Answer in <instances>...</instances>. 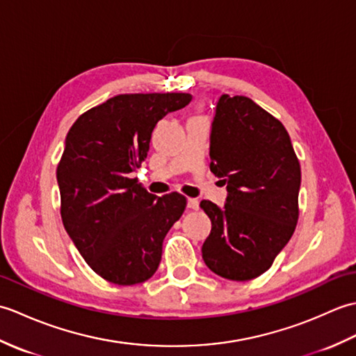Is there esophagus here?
<instances>
[{"label": "esophagus", "mask_w": 356, "mask_h": 356, "mask_svg": "<svg viewBox=\"0 0 356 356\" xmlns=\"http://www.w3.org/2000/svg\"><path fill=\"white\" fill-rule=\"evenodd\" d=\"M188 208L199 209V200L197 199H188Z\"/></svg>", "instance_id": "esophagus-1"}]
</instances>
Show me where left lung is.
Listing matches in <instances>:
<instances>
[{
    "label": "left lung",
    "mask_w": 356,
    "mask_h": 356,
    "mask_svg": "<svg viewBox=\"0 0 356 356\" xmlns=\"http://www.w3.org/2000/svg\"><path fill=\"white\" fill-rule=\"evenodd\" d=\"M209 168L226 184V203L202 200L211 232L207 266L246 282L266 272L298 222L301 170L283 124L246 96L222 95L211 125Z\"/></svg>",
    "instance_id": "1"
}]
</instances>
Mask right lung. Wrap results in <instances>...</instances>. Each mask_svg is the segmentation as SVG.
Returning a JSON list of instances; mask_svg holds the SVG:
<instances>
[{
  "instance_id": "1",
  "label": "right lung",
  "mask_w": 356,
  "mask_h": 356,
  "mask_svg": "<svg viewBox=\"0 0 356 356\" xmlns=\"http://www.w3.org/2000/svg\"><path fill=\"white\" fill-rule=\"evenodd\" d=\"M190 93L118 95L81 115L58 163L64 228L97 275L131 286L154 275L166 232L186 199L157 197L133 177L156 124L191 102Z\"/></svg>"
}]
</instances>
